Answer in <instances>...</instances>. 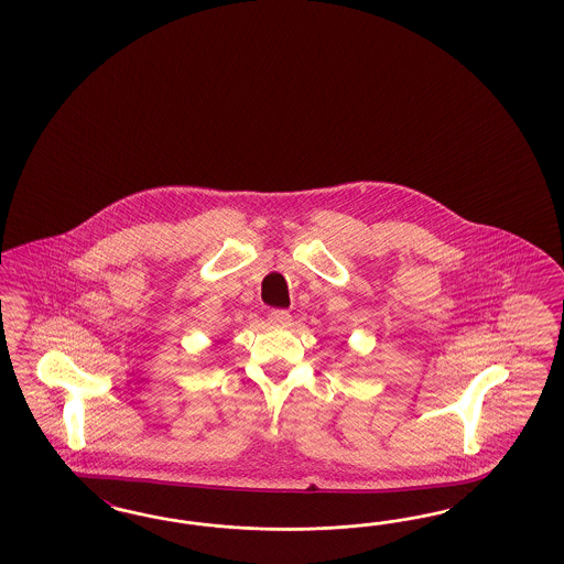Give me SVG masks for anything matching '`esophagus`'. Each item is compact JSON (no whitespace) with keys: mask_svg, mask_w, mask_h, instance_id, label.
<instances>
[{"mask_svg":"<svg viewBox=\"0 0 564 564\" xmlns=\"http://www.w3.org/2000/svg\"><path fill=\"white\" fill-rule=\"evenodd\" d=\"M269 323L274 326H288L291 323V314L288 310H271Z\"/></svg>","mask_w":564,"mask_h":564,"instance_id":"esophagus-1","label":"esophagus"}]
</instances>
